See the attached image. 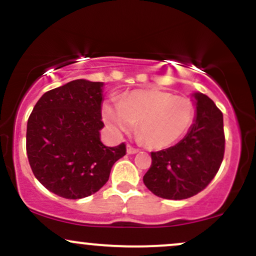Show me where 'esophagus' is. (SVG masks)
Instances as JSON below:
<instances>
[{
  "mask_svg": "<svg viewBox=\"0 0 256 256\" xmlns=\"http://www.w3.org/2000/svg\"><path fill=\"white\" fill-rule=\"evenodd\" d=\"M126 152H128V154H136V152H138V149L134 148V146H131L130 144L126 146Z\"/></svg>",
  "mask_w": 256,
  "mask_h": 256,
  "instance_id": "obj_1",
  "label": "esophagus"
}]
</instances>
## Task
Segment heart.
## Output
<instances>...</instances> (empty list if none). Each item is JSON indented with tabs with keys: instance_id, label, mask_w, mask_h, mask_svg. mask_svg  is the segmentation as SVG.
Instances as JSON below:
<instances>
[{
	"instance_id": "b5f03b06",
	"label": "heart",
	"mask_w": 256,
	"mask_h": 256,
	"mask_svg": "<svg viewBox=\"0 0 256 256\" xmlns=\"http://www.w3.org/2000/svg\"><path fill=\"white\" fill-rule=\"evenodd\" d=\"M195 108L189 98L155 89H137L102 106V116L116 136L137 128V138L152 149L174 144L192 124Z\"/></svg>"
}]
</instances>
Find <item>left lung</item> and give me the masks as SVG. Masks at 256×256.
Wrapping results in <instances>:
<instances>
[{"label":"left lung","mask_w":256,"mask_h":256,"mask_svg":"<svg viewBox=\"0 0 256 256\" xmlns=\"http://www.w3.org/2000/svg\"><path fill=\"white\" fill-rule=\"evenodd\" d=\"M194 124L176 146L152 152L143 183L154 195L184 200L204 190L222 165L225 150L222 113L202 92H194Z\"/></svg>","instance_id":"1"}]
</instances>
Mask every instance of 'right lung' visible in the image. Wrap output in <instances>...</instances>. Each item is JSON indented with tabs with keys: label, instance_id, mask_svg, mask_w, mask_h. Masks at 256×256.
<instances>
[{
	"label": "right lung",
	"instance_id": "1",
	"mask_svg": "<svg viewBox=\"0 0 256 256\" xmlns=\"http://www.w3.org/2000/svg\"><path fill=\"white\" fill-rule=\"evenodd\" d=\"M102 82L76 79L46 91L37 101L26 130V152L34 177L49 192L70 200L98 192L124 143L101 142Z\"/></svg>",
	"mask_w": 256,
	"mask_h": 256
}]
</instances>
